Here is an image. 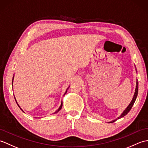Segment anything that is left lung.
<instances>
[{
    "instance_id": "left-lung-1",
    "label": "left lung",
    "mask_w": 148,
    "mask_h": 148,
    "mask_svg": "<svg viewBox=\"0 0 148 148\" xmlns=\"http://www.w3.org/2000/svg\"><path fill=\"white\" fill-rule=\"evenodd\" d=\"M138 85H139V84H138V81H137V82H136V91H135V93H134V95L133 99H132V101H131L130 104L128 105V106L126 108V109H125V111H124L123 112L121 115L120 116H119V117L118 118V119L121 118H122V117H123V116H125V115H127V114H128V112H129V111H130V110H131L132 108L134 103L135 101H136V98H137V94H138V88H139V86H138ZM116 120H117V119H114V120H113L112 121H111V122H109V123H113V122H114V121H116Z\"/></svg>"
}]
</instances>
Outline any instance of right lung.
I'll return each instance as SVG.
<instances>
[{
    "instance_id": "obj_1",
    "label": "right lung",
    "mask_w": 148,
    "mask_h": 148,
    "mask_svg": "<svg viewBox=\"0 0 148 148\" xmlns=\"http://www.w3.org/2000/svg\"><path fill=\"white\" fill-rule=\"evenodd\" d=\"M13 78H14V76H13V77H12V81H13ZM66 92H65V93H66ZM14 99H15V98H14ZM15 100H16V99H15ZM16 103H17V102H16ZM17 104H18V103H17ZM18 106H19V105H18ZM62 103H61V106H60V108H59V109H58V111H56V112H55V113H56V112H58V111H60V109H61V108H62ZM19 108H20V106H19ZM20 109H21V108H20ZM21 111H23V110H22V109H21Z\"/></svg>"
}]
</instances>
